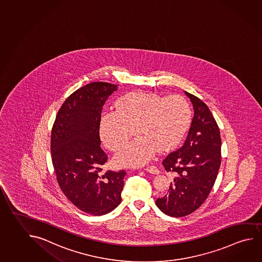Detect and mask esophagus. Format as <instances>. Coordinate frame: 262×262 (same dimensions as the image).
Here are the masks:
<instances>
[{
	"label": "esophagus",
	"mask_w": 262,
	"mask_h": 262,
	"mask_svg": "<svg viewBox=\"0 0 262 262\" xmlns=\"http://www.w3.org/2000/svg\"><path fill=\"white\" fill-rule=\"evenodd\" d=\"M145 170H146L147 172L151 173V174H159L160 173V170L159 169L154 166V165H151V166H148V167H146L145 168Z\"/></svg>",
	"instance_id": "1"
}]
</instances>
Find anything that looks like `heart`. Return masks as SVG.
Wrapping results in <instances>:
<instances>
[{
	"label": "heart",
	"mask_w": 262,
	"mask_h": 262,
	"mask_svg": "<svg viewBox=\"0 0 262 262\" xmlns=\"http://www.w3.org/2000/svg\"><path fill=\"white\" fill-rule=\"evenodd\" d=\"M116 109L102 113L99 134L102 144L116 150L135 125L137 137L116 151L115 160L121 166L146 164L158 149L172 148L182 140L191 121L189 103L176 94L163 98L156 93H128L117 100Z\"/></svg>",
	"instance_id": "heart-1"
}]
</instances>
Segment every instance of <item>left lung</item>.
I'll return each mask as SVG.
<instances>
[{
  "label": "left lung",
  "instance_id": "obj_1",
  "mask_svg": "<svg viewBox=\"0 0 262 262\" xmlns=\"http://www.w3.org/2000/svg\"><path fill=\"white\" fill-rule=\"evenodd\" d=\"M190 98L194 115L183 146L162 161L175 175L169 191L156 201L157 206L172 217L193 213L207 199L221 165V138L217 123L208 106L195 95Z\"/></svg>",
  "mask_w": 262,
  "mask_h": 262
}]
</instances>
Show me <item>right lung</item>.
I'll use <instances>...</instances> for the list:
<instances>
[{
    "label": "right lung",
    "instance_id": "right-lung-1",
    "mask_svg": "<svg viewBox=\"0 0 262 262\" xmlns=\"http://www.w3.org/2000/svg\"><path fill=\"white\" fill-rule=\"evenodd\" d=\"M117 85L96 81L71 93L58 110L51 131V159L63 193L93 215L110 213L121 203L126 172L107 170L99 134L102 106Z\"/></svg>",
    "mask_w": 262,
    "mask_h": 262
}]
</instances>
